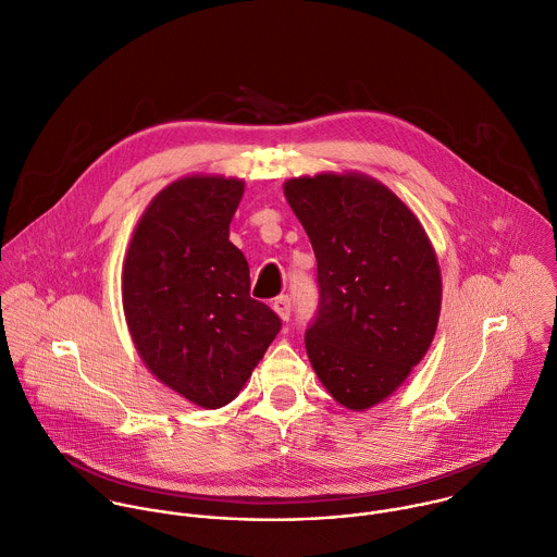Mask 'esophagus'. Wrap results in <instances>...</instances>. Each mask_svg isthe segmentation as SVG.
<instances>
[{"instance_id":"obj_1","label":"esophagus","mask_w":557,"mask_h":557,"mask_svg":"<svg viewBox=\"0 0 557 557\" xmlns=\"http://www.w3.org/2000/svg\"><path fill=\"white\" fill-rule=\"evenodd\" d=\"M273 310L277 312V317H280L282 321H288V319H290V312H293L290 297H288V295H280V297L273 301Z\"/></svg>"}]
</instances>
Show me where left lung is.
Listing matches in <instances>:
<instances>
[{"label": "left lung", "mask_w": 557, "mask_h": 557, "mask_svg": "<svg viewBox=\"0 0 557 557\" xmlns=\"http://www.w3.org/2000/svg\"><path fill=\"white\" fill-rule=\"evenodd\" d=\"M284 195L317 256L308 358L338 404L367 410L432 345L443 293L436 253L410 208L367 175L295 177Z\"/></svg>", "instance_id": "8db88e82"}]
</instances>
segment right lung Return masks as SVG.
<instances>
[{
	"mask_svg": "<svg viewBox=\"0 0 557 557\" xmlns=\"http://www.w3.org/2000/svg\"><path fill=\"white\" fill-rule=\"evenodd\" d=\"M245 184L184 177L140 216L123 264V310L149 371L201 408L230 404L282 330L251 299L249 264L230 243Z\"/></svg>",
	"mask_w": 557,
	"mask_h": 557,
	"instance_id": "1",
	"label": "right lung"
}]
</instances>
